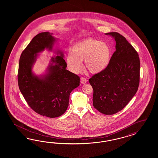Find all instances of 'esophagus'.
Instances as JSON below:
<instances>
[{"label":"esophagus","mask_w":158,"mask_h":158,"mask_svg":"<svg viewBox=\"0 0 158 158\" xmlns=\"http://www.w3.org/2000/svg\"><path fill=\"white\" fill-rule=\"evenodd\" d=\"M87 81V79L86 78L81 77V83H82V84H85V83H86Z\"/></svg>","instance_id":"34e87169"}]
</instances>
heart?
<instances>
[{
    "mask_svg": "<svg viewBox=\"0 0 158 158\" xmlns=\"http://www.w3.org/2000/svg\"><path fill=\"white\" fill-rule=\"evenodd\" d=\"M72 53H69L67 62L69 69L77 73L83 68L81 61L85 60V67L93 74L104 71L110 64L112 50L109 44L96 39L89 38L75 44Z\"/></svg>",
    "mask_w": 158,
    "mask_h": 158,
    "instance_id": "1",
    "label": "heart"
}]
</instances>
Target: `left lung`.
Here are the masks:
<instances>
[{
	"mask_svg": "<svg viewBox=\"0 0 158 158\" xmlns=\"http://www.w3.org/2000/svg\"><path fill=\"white\" fill-rule=\"evenodd\" d=\"M116 41V51L108 67L89 79L93 89V102L97 110L113 115L123 110L135 94L139 83V54L123 36L110 32Z\"/></svg>",
	"mask_w": 158,
	"mask_h": 158,
	"instance_id": "1",
	"label": "left lung"
}]
</instances>
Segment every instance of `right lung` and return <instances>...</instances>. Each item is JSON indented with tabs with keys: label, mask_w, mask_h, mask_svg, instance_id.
I'll use <instances>...</instances> for the list:
<instances>
[{
	"label": "right lung",
	"mask_w": 158,
	"mask_h": 158,
	"mask_svg": "<svg viewBox=\"0 0 158 158\" xmlns=\"http://www.w3.org/2000/svg\"><path fill=\"white\" fill-rule=\"evenodd\" d=\"M52 35L48 32L38 34L22 52L18 83L19 90L32 110L48 118H57L67 110L70 93L79 85L80 77L66 69L67 63L62 54L52 58L48 72L42 78L33 74L32 67L37 53L45 48L52 50L56 39Z\"/></svg>",
	"instance_id": "1"
}]
</instances>
